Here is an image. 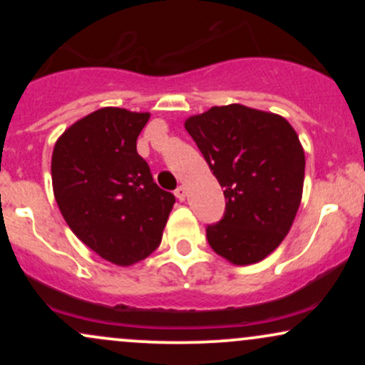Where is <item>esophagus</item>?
Returning <instances> with one entry per match:
<instances>
[{"label":"esophagus","mask_w":365,"mask_h":365,"mask_svg":"<svg viewBox=\"0 0 365 365\" xmlns=\"http://www.w3.org/2000/svg\"><path fill=\"white\" fill-rule=\"evenodd\" d=\"M175 195H177V199L178 200H185V197H187V190H185V187L183 185H180L177 190H175Z\"/></svg>","instance_id":"34e87169"}]
</instances>
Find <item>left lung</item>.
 I'll return each instance as SVG.
<instances>
[{"instance_id":"1","label":"left lung","mask_w":365,"mask_h":365,"mask_svg":"<svg viewBox=\"0 0 365 365\" xmlns=\"http://www.w3.org/2000/svg\"><path fill=\"white\" fill-rule=\"evenodd\" d=\"M187 132L225 188V215L207 242L226 261H262L290 232L302 200L305 156L283 116L242 104L215 106L185 121Z\"/></svg>"}]
</instances>
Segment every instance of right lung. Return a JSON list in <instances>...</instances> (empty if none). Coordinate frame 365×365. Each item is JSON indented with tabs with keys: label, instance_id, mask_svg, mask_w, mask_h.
I'll return each mask as SVG.
<instances>
[{
	"label": "right lung",
	"instance_id": "1",
	"mask_svg": "<svg viewBox=\"0 0 365 365\" xmlns=\"http://www.w3.org/2000/svg\"><path fill=\"white\" fill-rule=\"evenodd\" d=\"M149 116L101 108L66 128L53 150V192L63 217L116 266H132L158 249L175 204L137 153Z\"/></svg>",
	"mask_w": 365,
	"mask_h": 365
}]
</instances>
